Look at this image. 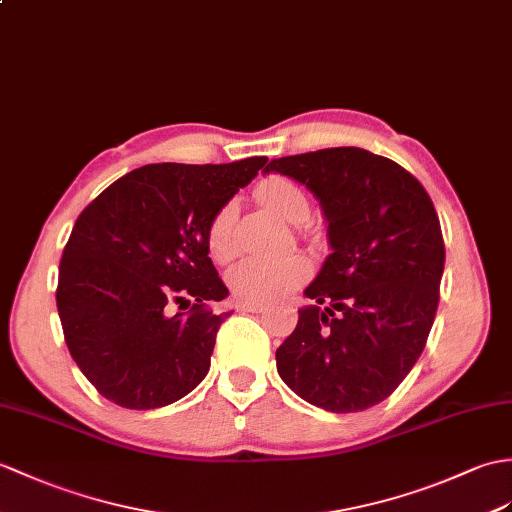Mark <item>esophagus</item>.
Segmentation results:
<instances>
[{
  "label": "esophagus",
  "instance_id": "obj_1",
  "mask_svg": "<svg viewBox=\"0 0 512 512\" xmlns=\"http://www.w3.org/2000/svg\"><path fill=\"white\" fill-rule=\"evenodd\" d=\"M237 310L261 314V312H266V305H261V303H240V305H237Z\"/></svg>",
  "mask_w": 512,
  "mask_h": 512
}]
</instances>
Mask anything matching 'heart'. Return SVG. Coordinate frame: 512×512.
<instances>
[{
	"label": "heart",
	"mask_w": 512,
	"mask_h": 512,
	"mask_svg": "<svg viewBox=\"0 0 512 512\" xmlns=\"http://www.w3.org/2000/svg\"><path fill=\"white\" fill-rule=\"evenodd\" d=\"M257 200L285 222H301L310 211V198L305 189L288 176H268L255 189ZM237 207L233 200L222 202L213 211L207 224V248L209 255L224 264L235 253L233 227ZM312 272L310 259L303 255L285 257H251L233 266L229 272V285L237 301L242 303H270L296 290L307 281Z\"/></svg>",
	"instance_id": "1"
}]
</instances>
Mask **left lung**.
Masks as SVG:
<instances>
[{"mask_svg": "<svg viewBox=\"0 0 512 512\" xmlns=\"http://www.w3.org/2000/svg\"><path fill=\"white\" fill-rule=\"evenodd\" d=\"M323 205L334 248L277 349L296 395L329 412L390 397L425 349L441 299L445 242L434 202L399 163L362 148L272 159Z\"/></svg>", "mask_w": 512, "mask_h": 512, "instance_id": "1", "label": "left lung"}]
</instances>
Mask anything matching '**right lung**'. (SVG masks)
<instances>
[{
  "label": "right lung",
  "instance_id": "right-lung-1",
  "mask_svg": "<svg viewBox=\"0 0 512 512\" xmlns=\"http://www.w3.org/2000/svg\"><path fill=\"white\" fill-rule=\"evenodd\" d=\"M266 161L144 165L82 209L56 305L71 358L102 397L152 410L205 379L229 316L209 307L229 290L209 259L207 224Z\"/></svg>",
  "mask_w": 512,
  "mask_h": 512
}]
</instances>
